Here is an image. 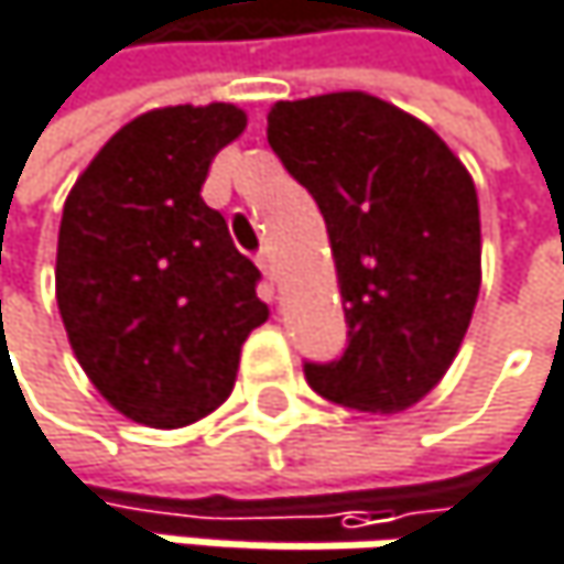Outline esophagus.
I'll use <instances>...</instances> for the list:
<instances>
[{"mask_svg":"<svg viewBox=\"0 0 564 564\" xmlns=\"http://www.w3.org/2000/svg\"><path fill=\"white\" fill-rule=\"evenodd\" d=\"M257 267L263 270V276L273 284V280H276V270H273V257H270V250H260V253H257Z\"/></svg>","mask_w":564,"mask_h":564,"instance_id":"esophagus-1","label":"esophagus"}]
</instances>
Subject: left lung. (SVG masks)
<instances>
[{
	"mask_svg": "<svg viewBox=\"0 0 564 564\" xmlns=\"http://www.w3.org/2000/svg\"><path fill=\"white\" fill-rule=\"evenodd\" d=\"M267 141L314 194L337 263L347 350L307 383L360 413H403L449 370L482 280L479 197L449 144L367 91L276 101Z\"/></svg>",
	"mask_w": 564,
	"mask_h": 564,
	"instance_id": "8db88e82",
	"label": "left lung"
}]
</instances>
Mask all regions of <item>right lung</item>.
<instances>
[{
	"instance_id": "add662e5",
	"label": "right lung",
	"mask_w": 564,
	"mask_h": 564,
	"mask_svg": "<svg viewBox=\"0 0 564 564\" xmlns=\"http://www.w3.org/2000/svg\"><path fill=\"white\" fill-rule=\"evenodd\" d=\"M243 128L224 101L144 111L105 141L62 210L55 297L68 344L95 390L154 430L214 413L267 321L260 270L200 197L214 154Z\"/></svg>"
}]
</instances>
